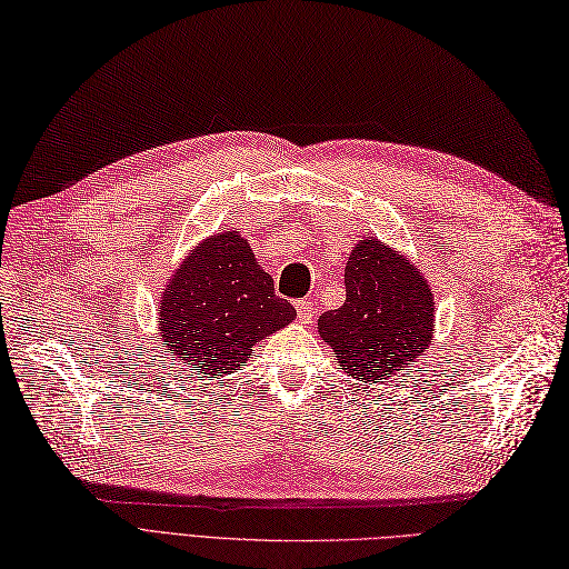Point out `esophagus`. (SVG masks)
Instances as JSON below:
<instances>
[{"label":"esophagus","mask_w":569,"mask_h":569,"mask_svg":"<svg viewBox=\"0 0 569 569\" xmlns=\"http://www.w3.org/2000/svg\"><path fill=\"white\" fill-rule=\"evenodd\" d=\"M296 309H298V321L300 323H311V319H315V302L311 300H298L296 302Z\"/></svg>","instance_id":"34e87169"}]
</instances>
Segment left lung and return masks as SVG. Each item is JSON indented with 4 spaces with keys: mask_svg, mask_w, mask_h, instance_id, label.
<instances>
[{
    "mask_svg": "<svg viewBox=\"0 0 569 569\" xmlns=\"http://www.w3.org/2000/svg\"><path fill=\"white\" fill-rule=\"evenodd\" d=\"M345 288V302L319 317V338L345 373L369 385L390 382L432 345V288L407 254L376 236L352 248Z\"/></svg>",
    "mask_w": 569,
    "mask_h": 569,
    "instance_id": "8db88e82",
    "label": "left lung"
}]
</instances>
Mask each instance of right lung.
Segmentation results:
<instances>
[{"instance_id":"obj_1","label":"right lung","mask_w":569,"mask_h":569,"mask_svg":"<svg viewBox=\"0 0 569 569\" xmlns=\"http://www.w3.org/2000/svg\"><path fill=\"white\" fill-rule=\"evenodd\" d=\"M292 319L296 309L273 296V279L233 229L189 250L158 302L162 347L203 378L241 369L254 345Z\"/></svg>"}]
</instances>
